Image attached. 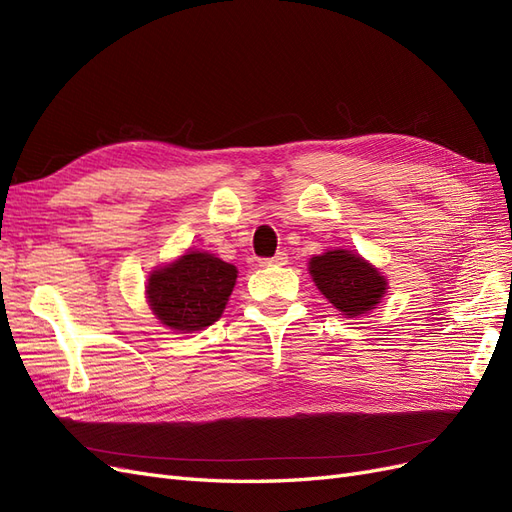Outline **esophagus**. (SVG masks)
I'll return each instance as SVG.
<instances>
[{
    "label": "esophagus",
    "mask_w": 512,
    "mask_h": 512,
    "mask_svg": "<svg viewBox=\"0 0 512 512\" xmlns=\"http://www.w3.org/2000/svg\"><path fill=\"white\" fill-rule=\"evenodd\" d=\"M288 262V254L286 252H277L273 258H267L260 262V267H284Z\"/></svg>",
    "instance_id": "34e87169"
}]
</instances>
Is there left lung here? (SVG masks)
<instances>
[{
	"instance_id": "8db88e82",
	"label": "left lung",
	"mask_w": 512,
	"mask_h": 512,
	"mask_svg": "<svg viewBox=\"0 0 512 512\" xmlns=\"http://www.w3.org/2000/svg\"><path fill=\"white\" fill-rule=\"evenodd\" d=\"M316 288L344 318H361L374 309L389 288V280L350 250H327L307 262Z\"/></svg>"
}]
</instances>
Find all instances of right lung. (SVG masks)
Masks as SVG:
<instances>
[{
  "label": "right lung",
  "instance_id": "right-lung-1",
  "mask_svg": "<svg viewBox=\"0 0 512 512\" xmlns=\"http://www.w3.org/2000/svg\"><path fill=\"white\" fill-rule=\"evenodd\" d=\"M237 267L209 252L188 250L168 265L156 267L147 280V303L166 329L203 331L222 318L237 284Z\"/></svg>",
  "mask_w": 512,
  "mask_h": 512
}]
</instances>
